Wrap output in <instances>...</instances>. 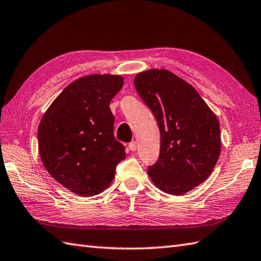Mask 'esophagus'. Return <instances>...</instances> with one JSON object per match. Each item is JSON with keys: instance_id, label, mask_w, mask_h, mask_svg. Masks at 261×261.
<instances>
[{"instance_id": "1", "label": "esophagus", "mask_w": 261, "mask_h": 261, "mask_svg": "<svg viewBox=\"0 0 261 261\" xmlns=\"http://www.w3.org/2000/svg\"><path fill=\"white\" fill-rule=\"evenodd\" d=\"M128 147H129V149L132 150V152H134V150H136V148H137V143H136V142H132V143H129Z\"/></svg>"}]
</instances>
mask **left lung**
Wrapping results in <instances>:
<instances>
[{
  "label": "left lung",
  "mask_w": 261,
  "mask_h": 261,
  "mask_svg": "<svg viewBox=\"0 0 261 261\" xmlns=\"http://www.w3.org/2000/svg\"><path fill=\"white\" fill-rule=\"evenodd\" d=\"M134 85L161 132L160 158L148 167V175L165 193H187L210 176L218 162L217 116L192 86L166 69L137 73Z\"/></svg>",
  "instance_id": "obj_1"
}]
</instances>
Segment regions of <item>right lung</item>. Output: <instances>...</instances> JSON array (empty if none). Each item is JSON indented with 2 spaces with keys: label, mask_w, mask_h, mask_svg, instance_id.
Masks as SVG:
<instances>
[{
  "label": "right lung",
  "mask_w": 261,
  "mask_h": 261,
  "mask_svg": "<svg viewBox=\"0 0 261 261\" xmlns=\"http://www.w3.org/2000/svg\"><path fill=\"white\" fill-rule=\"evenodd\" d=\"M119 74L94 73L68 85L51 103L38 127L42 164L58 183L79 196L103 192L126 158L113 134L109 108L121 89Z\"/></svg>",
  "instance_id": "1"
}]
</instances>
